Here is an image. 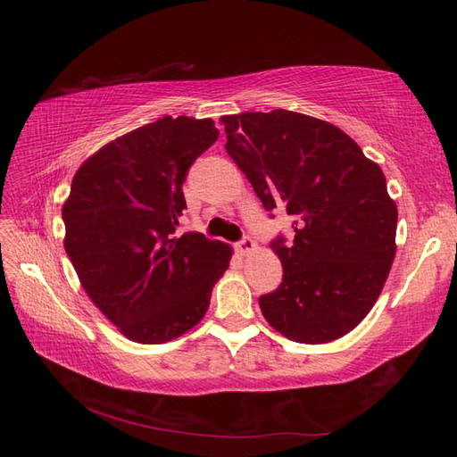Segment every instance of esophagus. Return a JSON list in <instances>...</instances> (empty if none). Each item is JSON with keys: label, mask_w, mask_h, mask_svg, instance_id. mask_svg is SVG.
Wrapping results in <instances>:
<instances>
[{"label": "esophagus", "mask_w": 457, "mask_h": 457, "mask_svg": "<svg viewBox=\"0 0 457 457\" xmlns=\"http://www.w3.org/2000/svg\"><path fill=\"white\" fill-rule=\"evenodd\" d=\"M255 241L253 239H251L249 236H244V237H241L239 241H237V245H236V249L239 251V253L241 255H249L251 253V251H255Z\"/></svg>", "instance_id": "esophagus-1"}]
</instances>
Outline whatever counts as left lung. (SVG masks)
I'll return each instance as SVG.
<instances>
[{"label": "left lung", "mask_w": 457, "mask_h": 457, "mask_svg": "<svg viewBox=\"0 0 457 457\" xmlns=\"http://www.w3.org/2000/svg\"><path fill=\"white\" fill-rule=\"evenodd\" d=\"M226 151L267 212L295 237L270 241L283 283L259 296L267 322L298 344H326L361 322L395 259L396 206L378 164L336 125L273 110L223 115Z\"/></svg>", "instance_id": "8db88e82"}]
</instances>
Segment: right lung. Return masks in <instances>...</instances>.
<instances>
[{
  "instance_id": "right-lung-1",
  "label": "right lung",
  "mask_w": 457,
  "mask_h": 457,
  "mask_svg": "<svg viewBox=\"0 0 457 457\" xmlns=\"http://www.w3.org/2000/svg\"><path fill=\"white\" fill-rule=\"evenodd\" d=\"M220 131L164 118L108 143L76 170L62 206L64 249L86 295L137 344H164L206 314L231 247L179 236L188 169Z\"/></svg>"
}]
</instances>
